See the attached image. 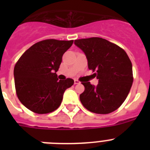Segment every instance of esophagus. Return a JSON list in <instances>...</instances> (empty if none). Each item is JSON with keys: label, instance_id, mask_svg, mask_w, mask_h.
Returning a JSON list of instances; mask_svg holds the SVG:
<instances>
[{"label": "esophagus", "instance_id": "obj_1", "mask_svg": "<svg viewBox=\"0 0 150 150\" xmlns=\"http://www.w3.org/2000/svg\"><path fill=\"white\" fill-rule=\"evenodd\" d=\"M80 83V82L79 81V80H77V79H74V84H79Z\"/></svg>", "mask_w": 150, "mask_h": 150}]
</instances>
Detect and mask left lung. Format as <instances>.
I'll return each mask as SVG.
<instances>
[{"label":"left lung","instance_id":"left-lung-1","mask_svg":"<svg viewBox=\"0 0 150 150\" xmlns=\"http://www.w3.org/2000/svg\"><path fill=\"white\" fill-rule=\"evenodd\" d=\"M74 43L85 53L89 70L95 71L98 84L82 83L79 95L88 110L107 114L117 110L126 99L133 83L132 64L128 55L117 45L100 38L76 40Z\"/></svg>","mask_w":150,"mask_h":150}]
</instances>
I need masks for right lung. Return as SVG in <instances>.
Returning a JSON list of instances; mask_svg holds the SVG:
<instances>
[{
	"mask_svg": "<svg viewBox=\"0 0 150 150\" xmlns=\"http://www.w3.org/2000/svg\"><path fill=\"white\" fill-rule=\"evenodd\" d=\"M73 42L40 41L26 50L16 64L13 74L17 96L28 110L44 114L55 110L62 104L64 92L74 81L71 78L59 80L56 72Z\"/></svg>",
	"mask_w": 150,
	"mask_h": 150,
	"instance_id": "right-lung-1",
	"label": "right lung"
}]
</instances>
